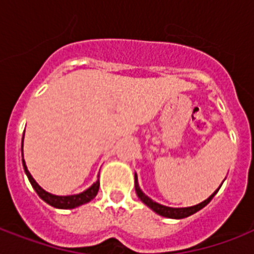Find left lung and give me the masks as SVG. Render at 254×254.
<instances>
[{
    "instance_id": "1",
    "label": "left lung",
    "mask_w": 254,
    "mask_h": 254,
    "mask_svg": "<svg viewBox=\"0 0 254 254\" xmlns=\"http://www.w3.org/2000/svg\"><path fill=\"white\" fill-rule=\"evenodd\" d=\"M134 187L135 192H137V196H138L139 199H141V201L145 203L149 208L153 209L155 213H158V215H161V216L163 217H169V219H185V217L191 216V215H193V213L197 212V211H200L203 207H205V205L208 204L209 201L212 200V197L216 195V192L219 191V189H220L221 186L208 197V199H205L204 201H201L199 204L192 205V207H186V208H171V207H166V205H162L159 204V203H157V201L151 200L150 197L146 196V195L142 192V190L139 189L138 181H137V175H134Z\"/></svg>"
}]
</instances>
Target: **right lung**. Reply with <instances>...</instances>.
Masks as SVG:
<instances>
[{
    "mask_svg": "<svg viewBox=\"0 0 254 254\" xmlns=\"http://www.w3.org/2000/svg\"><path fill=\"white\" fill-rule=\"evenodd\" d=\"M25 135V133H23ZM22 147H23V138H22ZM22 157H23V149H22ZM22 165H23V169H25V173L29 178L30 183L33 186V189L37 191V193L39 195L42 200H45L47 204L53 205L55 208H61V209H72L76 208L79 205L85 204L88 201H91L93 197L97 195L99 192V187H100V182L96 181L93 185L87 189L85 191L80 193H76V195H67V196H58V195H53V193L47 192L45 190L42 189L41 186L38 185L37 182L34 181V178L31 177V174L29 173V170L26 167L25 159H22Z\"/></svg>",
    "mask_w": 254,
    "mask_h": 254,
    "instance_id": "1",
    "label": "right lung"
}]
</instances>
